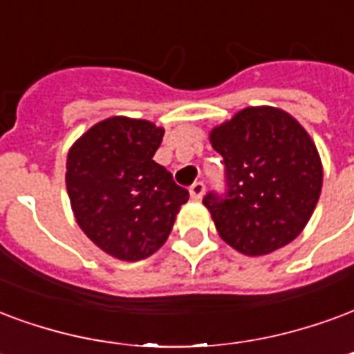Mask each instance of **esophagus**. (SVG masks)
Masks as SVG:
<instances>
[{
	"label": "esophagus",
	"instance_id": "1",
	"mask_svg": "<svg viewBox=\"0 0 354 354\" xmlns=\"http://www.w3.org/2000/svg\"><path fill=\"white\" fill-rule=\"evenodd\" d=\"M204 191H206V185H204L203 182H195V184H193L189 187L191 198H195V201H198V198H203Z\"/></svg>",
	"mask_w": 354,
	"mask_h": 354
}]
</instances>
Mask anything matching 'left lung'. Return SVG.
I'll list each match as a JSON object with an SVG mask.
<instances>
[{"mask_svg": "<svg viewBox=\"0 0 354 354\" xmlns=\"http://www.w3.org/2000/svg\"><path fill=\"white\" fill-rule=\"evenodd\" d=\"M225 165V191L203 198L219 236L257 257L302 232L321 195L323 167L310 135L287 112L243 109L212 131Z\"/></svg>", "mask_w": 354, "mask_h": 354, "instance_id": "8db88e82", "label": "left lung"}]
</instances>
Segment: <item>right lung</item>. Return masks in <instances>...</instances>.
<instances>
[{"label":"right lung","instance_id":"obj_1","mask_svg":"<svg viewBox=\"0 0 354 354\" xmlns=\"http://www.w3.org/2000/svg\"><path fill=\"white\" fill-rule=\"evenodd\" d=\"M165 131L116 116L93 125L67 156V193L91 242L122 261H140L169 238L189 191L153 161Z\"/></svg>","mask_w":354,"mask_h":354}]
</instances>
